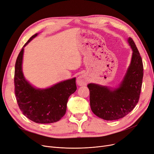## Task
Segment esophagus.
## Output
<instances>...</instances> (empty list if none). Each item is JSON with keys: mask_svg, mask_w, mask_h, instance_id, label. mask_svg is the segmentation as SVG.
<instances>
[{"mask_svg": "<svg viewBox=\"0 0 154 154\" xmlns=\"http://www.w3.org/2000/svg\"><path fill=\"white\" fill-rule=\"evenodd\" d=\"M88 82V79L87 76H86L84 74L79 75L77 78V83L79 86H83L87 85Z\"/></svg>", "mask_w": 154, "mask_h": 154, "instance_id": "obj_1", "label": "esophagus"}]
</instances>
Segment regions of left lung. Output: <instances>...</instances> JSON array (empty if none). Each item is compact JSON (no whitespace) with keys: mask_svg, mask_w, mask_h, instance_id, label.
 Instances as JSON below:
<instances>
[{"mask_svg":"<svg viewBox=\"0 0 154 154\" xmlns=\"http://www.w3.org/2000/svg\"><path fill=\"white\" fill-rule=\"evenodd\" d=\"M128 42L133 51L132 58L119 87L114 89L94 83L87 85L92 112L104 120L123 118L133 110L139 100L143 76V62L133 39L129 38Z\"/></svg>","mask_w":154,"mask_h":154,"instance_id":"obj_1","label":"left lung"}]
</instances>
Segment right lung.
Returning <instances> with one entry per match:
<instances>
[{
	"label": "right lung",
	"mask_w": 154,
	"mask_h": 154,
	"mask_svg": "<svg viewBox=\"0 0 154 154\" xmlns=\"http://www.w3.org/2000/svg\"><path fill=\"white\" fill-rule=\"evenodd\" d=\"M24 45L17 57L14 71V92L23 114L36 123L48 124L59 121L65 115L69 96L76 90V78L61 82L46 89H37L24 78L22 71Z\"/></svg>",
	"instance_id": "add662e5"
}]
</instances>
